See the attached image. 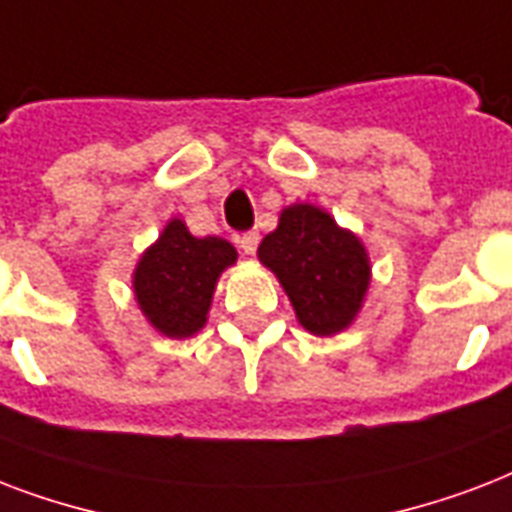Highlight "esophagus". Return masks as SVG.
<instances>
[{
    "label": "esophagus",
    "mask_w": 512,
    "mask_h": 512,
    "mask_svg": "<svg viewBox=\"0 0 512 512\" xmlns=\"http://www.w3.org/2000/svg\"><path fill=\"white\" fill-rule=\"evenodd\" d=\"M240 248H243V253H256V248H259V232H245L243 237H240Z\"/></svg>",
    "instance_id": "obj_1"
}]
</instances>
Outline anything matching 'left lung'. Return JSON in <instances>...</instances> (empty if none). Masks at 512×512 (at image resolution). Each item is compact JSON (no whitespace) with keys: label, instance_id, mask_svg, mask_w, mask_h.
Listing matches in <instances>:
<instances>
[{"label":"left lung","instance_id":"left-lung-1","mask_svg":"<svg viewBox=\"0 0 512 512\" xmlns=\"http://www.w3.org/2000/svg\"><path fill=\"white\" fill-rule=\"evenodd\" d=\"M259 261L277 275L299 323L315 336H334L363 307L371 261L366 245L323 208L296 202L259 245Z\"/></svg>","mask_w":512,"mask_h":512}]
</instances>
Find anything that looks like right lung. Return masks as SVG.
<instances>
[{
  "label": "right lung",
  "instance_id": "add662e5",
  "mask_svg": "<svg viewBox=\"0 0 512 512\" xmlns=\"http://www.w3.org/2000/svg\"><path fill=\"white\" fill-rule=\"evenodd\" d=\"M237 261L235 245L221 237H194L170 219L133 272V293L146 320L170 339H186L205 326L221 272Z\"/></svg>",
  "mask_w": 512,
  "mask_h": 512
}]
</instances>
